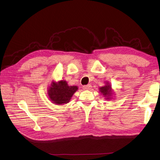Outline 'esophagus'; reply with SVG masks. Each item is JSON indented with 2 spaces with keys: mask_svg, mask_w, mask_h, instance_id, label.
I'll use <instances>...</instances> for the list:
<instances>
[{
  "mask_svg": "<svg viewBox=\"0 0 160 160\" xmlns=\"http://www.w3.org/2000/svg\"><path fill=\"white\" fill-rule=\"evenodd\" d=\"M91 88V85L89 84V85H84L83 86V89H85V90H88V89H90Z\"/></svg>",
  "mask_w": 160,
  "mask_h": 160,
  "instance_id": "34e87169",
  "label": "esophagus"
}]
</instances>
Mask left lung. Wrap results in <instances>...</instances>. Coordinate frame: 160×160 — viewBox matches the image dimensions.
<instances>
[{
  "mask_svg": "<svg viewBox=\"0 0 160 160\" xmlns=\"http://www.w3.org/2000/svg\"><path fill=\"white\" fill-rule=\"evenodd\" d=\"M99 91L101 92V93H103L105 97H108L107 99H109L108 97L109 95H111V86L108 85H105L104 87H101L99 88Z\"/></svg>",
  "mask_w": 160,
  "mask_h": 160,
  "instance_id": "obj_1",
  "label": "left lung"
}]
</instances>
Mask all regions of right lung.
Listing matches in <instances>:
<instances>
[{
    "label": "right lung",
    "mask_w": 160,
    "mask_h": 160,
    "mask_svg": "<svg viewBox=\"0 0 160 160\" xmlns=\"http://www.w3.org/2000/svg\"><path fill=\"white\" fill-rule=\"evenodd\" d=\"M77 89L78 88L77 86H69L66 81L61 80L59 83L52 82L48 91V94L54 103L64 104L69 102Z\"/></svg>",
    "instance_id": "obj_1"
}]
</instances>
